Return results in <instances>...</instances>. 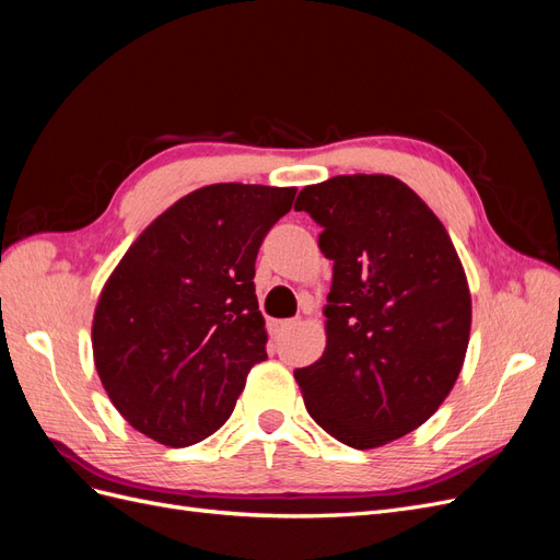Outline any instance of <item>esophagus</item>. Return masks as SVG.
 Returning a JSON list of instances; mask_svg holds the SVG:
<instances>
[{
  "label": "esophagus",
  "mask_w": 560,
  "mask_h": 560,
  "mask_svg": "<svg viewBox=\"0 0 560 560\" xmlns=\"http://www.w3.org/2000/svg\"><path fill=\"white\" fill-rule=\"evenodd\" d=\"M292 327H296V319H276V322H270V331H273L276 336L290 331Z\"/></svg>",
  "instance_id": "1"
}]
</instances>
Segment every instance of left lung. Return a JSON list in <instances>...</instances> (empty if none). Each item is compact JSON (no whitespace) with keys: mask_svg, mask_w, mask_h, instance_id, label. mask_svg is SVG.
I'll return each instance as SVG.
<instances>
[{"mask_svg":"<svg viewBox=\"0 0 560 560\" xmlns=\"http://www.w3.org/2000/svg\"><path fill=\"white\" fill-rule=\"evenodd\" d=\"M294 210L322 226L334 261L327 348L294 371L317 425L352 448L413 432L448 397L469 343L465 268L439 217L389 175L306 186Z\"/></svg>","mask_w":560,"mask_h":560,"instance_id":"obj_1","label":"left lung"}]
</instances>
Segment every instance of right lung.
Here are the masks:
<instances>
[{
    "label": "right lung",
    "mask_w": 560,
    "mask_h": 560,
    "mask_svg": "<svg viewBox=\"0 0 560 560\" xmlns=\"http://www.w3.org/2000/svg\"><path fill=\"white\" fill-rule=\"evenodd\" d=\"M294 196V186H202L112 270L93 315V360L135 430L182 448L229 420L249 369L266 360L254 261Z\"/></svg>",
    "instance_id": "right-lung-1"
}]
</instances>
